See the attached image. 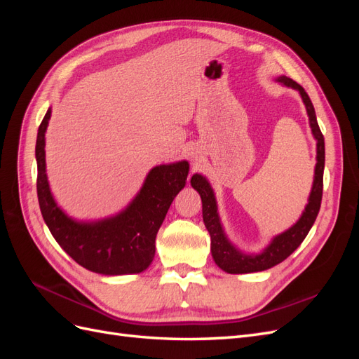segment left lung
Listing matches in <instances>:
<instances>
[{"label":"left lung","instance_id":"left-lung-1","mask_svg":"<svg viewBox=\"0 0 359 359\" xmlns=\"http://www.w3.org/2000/svg\"><path fill=\"white\" fill-rule=\"evenodd\" d=\"M277 81L299 91L302 102L306 104V109L309 114L311 132L318 140V163H316V169H314L313 189L310 193L309 203L306 206V211L302 212L301 219L297 222V224H293L285 233L276 236L273 243H271L268 248L264 250L260 255L248 256L238 252V250L226 240L220 220H219V214H217L214 193L208 181H206L202 175H198V173L191 177V181H190L191 187L199 191L201 199H202V215H203V223L211 236L212 257L215 260V264L229 274L257 273V271H265L271 266L283 262L287 256H290L293 252H295V250L299 247V244L304 241V238L307 236L320 210L322 190H323L325 142H323V135L318 124L316 114H314L313 103L306 90H304L302 86L295 81L287 78V76H280Z\"/></svg>","mask_w":359,"mask_h":359}]
</instances>
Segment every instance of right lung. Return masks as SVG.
Returning a JSON list of instances; mask_svg holds the SVG:
<instances>
[{"instance_id":"1","label":"right lung","mask_w":359,"mask_h":359,"mask_svg":"<svg viewBox=\"0 0 359 359\" xmlns=\"http://www.w3.org/2000/svg\"><path fill=\"white\" fill-rule=\"evenodd\" d=\"M50 109L39 127L36 142L37 196L43 220L52 236L74 262L104 276L140 273L153 262L156 236L172 201L186 186L189 163L157 166L148 173L144 187L128 208L112 219L78 223L53 201L45 163V132Z\"/></svg>"}]
</instances>
